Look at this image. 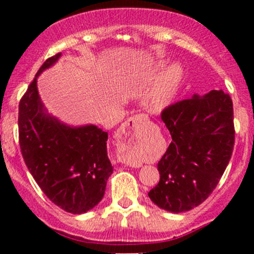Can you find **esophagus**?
<instances>
[{
    "instance_id": "1",
    "label": "esophagus",
    "mask_w": 254,
    "mask_h": 254,
    "mask_svg": "<svg viewBox=\"0 0 254 254\" xmlns=\"http://www.w3.org/2000/svg\"><path fill=\"white\" fill-rule=\"evenodd\" d=\"M146 120L147 119H146L145 115H141V114L129 118L127 122L123 123L122 127H120V130L118 131V134H119V139L124 140V141H127H127H132L134 137L139 136L140 127H141V124H143ZM127 165H131V163L127 162Z\"/></svg>"
}]
</instances>
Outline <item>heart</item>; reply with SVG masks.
Listing matches in <instances>:
<instances>
[{
	"instance_id": "obj_1",
	"label": "heart",
	"mask_w": 254,
	"mask_h": 254,
	"mask_svg": "<svg viewBox=\"0 0 254 254\" xmlns=\"http://www.w3.org/2000/svg\"><path fill=\"white\" fill-rule=\"evenodd\" d=\"M182 76L183 72L178 65L171 66L163 72V75H161L146 99V104L151 111H162L170 104L175 97Z\"/></svg>"
}]
</instances>
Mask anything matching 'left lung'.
Masks as SVG:
<instances>
[{"label": "left lung", "instance_id": "obj_1", "mask_svg": "<svg viewBox=\"0 0 254 254\" xmlns=\"http://www.w3.org/2000/svg\"><path fill=\"white\" fill-rule=\"evenodd\" d=\"M161 119L172 142L158 161L160 182L148 196L167 211H188L206 200L230 162L235 145L232 99L221 89L194 94L163 109Z\"/></svg>", "mask_w": 254, "mask_h": 254}]
</instances>
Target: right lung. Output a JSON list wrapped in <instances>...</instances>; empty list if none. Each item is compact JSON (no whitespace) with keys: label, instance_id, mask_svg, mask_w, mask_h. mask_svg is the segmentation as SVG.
Here are the masks:
<instances>
[{"label":"right lung","instance_id":"1","mask_svg":"<svg viewBox=\"0 0 254 254\" xmlns=\"http://www.w3.org/2000/svg\"><path fill=\"white\" fill-rule=\"evenodd\" d=\"M49 58L19 102L18 131L22 156L33 178L55 205L71 214L93 209L102 200L113 166L108 132L96 125L71 127L44 113L37 78L58 61Z\"/></svg>","mask_w":254,"mask_h":254}]
</instances>
